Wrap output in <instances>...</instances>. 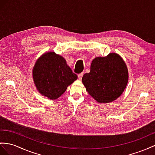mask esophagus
Returning <instances> with one entry per match:
<instances>
[{
	"instance_id": "1",
	"label": "esophagus",
	"mask_w": 155,
	"mask_h": 155,
	"mask_svg": "<svg viewBox=\"0 0 155 155\" xmlns=\"http://www.w3.org/2000/svg\"><path fill=\"white\" fill-rule=\"evenodd\" d=\"M82 77H83V73H81V74H79L78 75V77L79 80H81Z\"/></svg>"
}]
</instances>
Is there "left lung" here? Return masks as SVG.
Here are the masks:
<instances>
[{
	"instance_id": "8db88e82",
	"label": "left lung",
	"mask_w": 155,
	"mask_h": 155,
	"mask_svg": "<svg viewBox=\"0 0 155 155\" xmlns=\"http://www.w3.org/2000/svg\"><path fill=\"white\" fill-rule=\"evenodd\" d=\"M82 82L88 94L100 104H108L120 97L128 82V71L120 55L110 53L94 58L89 73Z\"/></svg>"
}]
</instances>
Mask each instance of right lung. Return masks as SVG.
Returning <instances> with one entry per match:
<instances>
[{
  "instance_id": "add662e5",
  "label": "right lung",
  "mask_w": 155,
  "mask_h": 155,
  "mask_svg": "<svg viewBox=\"0 0 155 155\" xmlns=\"http://www.w3.org/2000/svg\"><path fill=\"white\" fill-rule=\"evenodd\" d=\"M32 72L38 92L51 100L60 97L78 78L63 57L54 51L43 54L35 62Z\"/></svg>"
}]
</instances>
